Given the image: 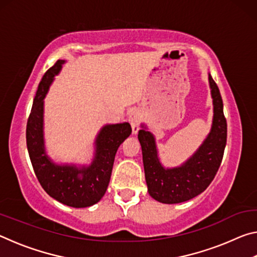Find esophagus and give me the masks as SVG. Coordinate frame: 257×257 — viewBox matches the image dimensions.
Listing matches in <instances>:
<instances>
[{"label": "esophagus", "instance_id": "1", "mask_svg": "<svg viewBox=\"0 0 257 257\" xmlns=\"http://www.w3.org/2000/svg\"><path fill=\"white\" fill-rule=\"evenodd\" d=\"M128 120H129L130 124H132L133 134L136 135L138 133V129H139V123H141V121H142L141 113H139L137 110L132 111L128 115Z\"/></svg>", "mask_w": 257, "mask_h": 257}]
</instances>
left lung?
Masks as SVG:
<instances>
[{"label":"left lung","instance_id":"obj_1","mask_svg":"<svg viewBox=\"0 0 257 257\" xmlns=\"http://www.w3.org/2000/svg\"><path fill=\"white\" fill-rule=\"evenodd\" d=\"M208 80L214 105L212 130L199 150L182 167L163 169L156 155L153 135L146 129L138 132L149 193L158 202L177 204L196 197L210 186L222 162L227 144V120L219 87L211 75Z\"/></svg>","mask_w":257,"mask_h":257}]
</instances>
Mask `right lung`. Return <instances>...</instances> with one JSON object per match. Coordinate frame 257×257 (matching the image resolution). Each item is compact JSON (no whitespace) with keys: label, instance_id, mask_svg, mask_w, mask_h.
Instances as JSON below:
<instances>
[{"label":"right lung","instance_id":"add662e5","mask_svg":"<svg viewBox=\"0 0 257 257\" xmlns=\"http://www.w3.org/2000/svg\"><path fill=\"white\" fill-rule=\"evenodd\" d=\"M64 61L58 60L43 76L34 98L26 128V141L30 161L38 181L47 194L60 203L72 207H87L101 199L107 189L115 153L132 134L129 123L108 124L99 133L96 156L89 168L78 170L73 167H59L47 159L43 142V99L52 78L60 71Z\"/></svg>","mask_w":257,"mask_h":257}]
</instances>
